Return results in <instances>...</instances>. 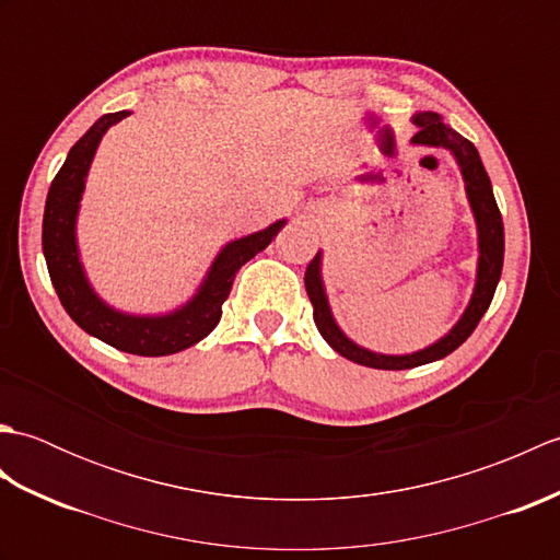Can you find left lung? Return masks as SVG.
<instances>
[{
  "label": "left lung",
  "mask_w": 560,
  "mask_h": 560,
  "mask_svg": "<svg viewBox=\"0 0 560 560\" xmlns=\"http://www.w3.org/2000/svg\"><path fill=\"white\" fill-rule=\"evenodd\" d=\"M411 122L419 127V132L411 137V144L447 149L452 153V159H455V163L459 165L464 192H467L474 221H477V235H479L477 283H474L471 299L467 307H464L462 317L452 325V329L445 337H440L438 341L431 343V347L413 353H399V355L377 353L349 339L337 325L335 315H331L327 291H325L323 249H319L315 259L305 269V291H307V299L313 303V317L319 335H323L329 347L337 353H341L343 359L368 365V368H377V371H407V368L445 359L447 353L462 347V343L469 339L471 331L477 329L483 313L489 311L498 281H501V271H503V255H505L503 219H501V211H498L489 173L483 168L477 147H474L469 139H464L459 132H455L450 125H445L443 117L438 113H431V110L416 113L411 115Z\"/></svg>",
  "instance_id": "1"
}]
</instances>
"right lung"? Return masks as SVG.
I'll return each instance as SVG.
<instances>
[{
	"instance_id": "obj_1",
	"label": "right lung",
	"mask_w": 560,
	"mask_h": 560,
	"mask_svg": "<svg viewBox=\"0 0 560 560\" xmlns=\"http://www.w3.org/2000/svg\"><path fill=\"white\" fill-rule=\"evenodd\" d=\"M129 115V110L103 115L101 120L69 149L67 161L50 185L43 213V255L50 271L52 287L62 301L67 315L74 323L110 347L137 355H171L195 347L219 325L221 305L229 299L233 279L245 261L261 253L277 233L287 225V219L267 225L257 233H249L237 241L225 243L213 257L207 277L201 279L197 293L161 315H135L117 311L93 291L81 265L77 219L81 197L86 189V177L96 156L101 139L113 125Z\"/></svg>"
}]
</instances>
